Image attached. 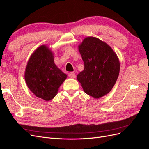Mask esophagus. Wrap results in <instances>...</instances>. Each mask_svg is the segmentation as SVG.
Instances as JSON below:
<instances>
[{
    "instance_id": "1",
    "label": "esophagus",
    "mask_w": 149,
    "mask_h": 149,
    "mask_svg": "<svg viewBox=\"0 0 149 149\" xmlns=\"http://www.w3.org/2000/svg\"><path fill=\"white\" fill-rule=\"evenodd\" d=\"M68 76L70 78L74 79L76 77V75H75V73H73V72H70V73H68Z\"/></svg>"
}]
</instances>
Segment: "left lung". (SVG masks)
Masks as SVG:
<instances>
[{
    "instance_id": "left-lung-1",
    "label": "left lung",
    "mask_w": 149,
    "mask_h": 149,
    "mask_svg": "<svg viewBox=\"0 0 149 149\" xmlns=\"http://www.w3.org/2000/svg\"><path fill=\"white\" fill-rule=\"evenodd\" d=\"M84 64L77 75L84 93L99 99L109 93L119 76L120 62L112 48L96 37H86L78 46Z\"/></svg>"
}]
</instances>
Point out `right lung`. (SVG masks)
<instances>
[{"mask_svg": "<svg viewBox=\"0 0 149 149\" xmlns=\"http://www.w3.org/2000/svg\"><path fill=\"white\" fill-rule=\"evenodd\" d=\"M25 80L35 95L47 101L52 100L67 78L54 62V54L46 45L37 48L26 64Z\"/></svg>", "mask_w": 149, "mask_h": 149, "instance_id": "right-lung-1", "label": "right lung"}]
</instances>
